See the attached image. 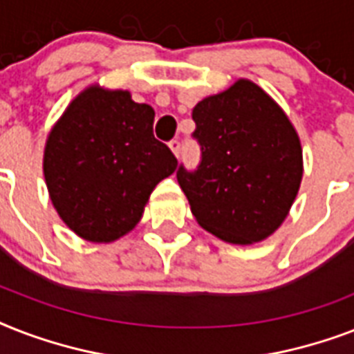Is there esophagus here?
Masks as SVG:
<instances>
[{"instance_id":"obj_1","label":"esophagus","mask_w":354,"mask_h":354,"mask_svg":"<svg viewBox=\"0 0 354 354\" xmlns=\"http://www.w3.org/2000/svg\"><path fill=\"white\" fill-rule=\"evenodd\" d=\"M169 147H171V150L174 152V156H180V149H182V141H180V139H172L171 143H169Z\"/></svg>"}]
</instances>
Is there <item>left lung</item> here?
<instances>
[{
	"mask_svg": "<svg viewBox=\"0 0 354 354\" xmlns=\"http://www.w3.org/2000/svg\"><path fill=\"white\" fill-rule=\"evenodd\" d=\"M200 163L176 178L198 224L233 244L266 239L288 215L303 176L301 145L285 112L250 80L193 110Z\"/></svg>",
	"mask_w": 354,
	"mask_h": 354,
	"instance_id": "1",
	"label": "left lung"
}]
</instances>
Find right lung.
<instances>
[{"label": "right lung", "mask_w": 354, "mask_h": 354, "mask_svg": "<svg viewBox=\"0 0 354 354\" xmlns=\"http://www.w3.org/2000/svg\"><path fill=\"white\" fill-rule=\"evenodd\" d=\"M152 124V106L91 86L53 127L44 176L55 209L77 235L110 242L128 233L156 185L176 171V156Z\"/></svg>", "instance_id": "1"}]
</instances>
